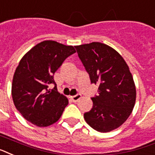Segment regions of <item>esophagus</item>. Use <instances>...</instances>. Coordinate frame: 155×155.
I'll return each instance as SVG.
<instances>
[{"label": "esophagus", "instance_id": "obj_1", "mask_svg": "<svg viewBox=\"0 0 155 155\" xmlns=\"http://www.w3.org/2000/svg\"><path fill=\"white\" fill-rule=\"evenodd\" d=\"M80 98H81V94H79V93L76 94V95H75V96L71 97V99L74 102H77Z\"/></svg>", "mask_w": 155, "mask_h": 155}]
</instances>
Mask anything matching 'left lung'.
<instances>
[{
	"label": "left lung",
	"instance_id": "left-lung-1",
	"mask_svg": "<svg viewBox=\"0 0 155 155\" xmlns=\"http://www.w3.org/2000/svg\"><path fill=\"white\" fill-rule=\"evenodd\" d=\"M75 47L91 83L98 85V96L91 98L93 108L84 114L86 123L100 133L116 129L135 106L137 92L129 67L115 49L105 44Z\"/></svg>",
	"mask_w": 155,
	"mask_h": 155
}]
</instances>
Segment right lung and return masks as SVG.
Here are the masks:
<instances>
[{
  "label": "right lung",
  "mask_w": 155,
  "mask_h": 155,
  "mask_svg": "<svg viewBox=\"0 0 155 155\" xmlns=\"http://www.w3.org/2000/svg\"><path fill=\"white\" fill-rule=\"evenodd\" d=\"M71 45L44 41L29 50L20 60L12 82L11 93L15 107L23 118L38 127H47L62 116L68 99L56 90L48 89L56 84L54 74L70 55Z\"/></svg>",
  "instance_id": "add662e5"
}]
</instances>
